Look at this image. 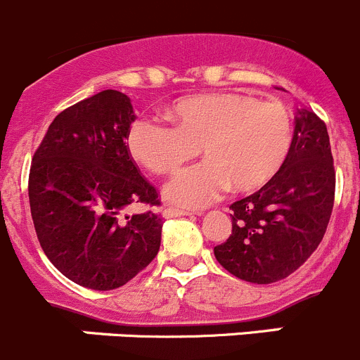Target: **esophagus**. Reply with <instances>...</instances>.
Wrapping results in <instances>:
<instances>
[{"label": "esophagus", "mask_w": 360, "mask_h": 360, "mask_svg": "<svg viewBox=\"0 0 360 360\" xmlns=\"http://www.w3.org/2000/svg\"><path fill=\"white\" fill-rule=\"evenodd\" d=\"M162 215L166 219H171V217H184V215H193V212L191 210H180V208H166V210L162 212Z\"/></svg>", "instance_id": "esophagus-1"}]
</instances>
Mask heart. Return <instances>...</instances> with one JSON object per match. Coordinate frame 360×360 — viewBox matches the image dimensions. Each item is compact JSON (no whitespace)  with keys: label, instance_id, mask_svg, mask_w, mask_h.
<instances>
[{"label":"heart","instance_id":"heart-1","mask_svg":"<svg viewBox=\"0 0 360 360\" xmlns=\"http://www.w3.org/2000/svg\"><path fill=\"white\" fill-rule=\"evenodd\" d=\"M173 125L138 118L127 131V150L153 174H173L203 153L207 162L184 171L166 187V198L198 208L222 191L263 189L285 166L292 148V122L277 101L242 94H205L178 98L167 109Z\"/></svg>","mask_w":360,"mask_h":360}]
</instances>
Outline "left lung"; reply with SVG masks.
Here are the masks:
<instances>
[{
	"label": "left lung",
	"mask_w": 360,
	"mask_h": 360,
	"mask_svg": "<svg viewBox=\"0 0 360 360\" xmlns=\"http://www.w3.org/2000/svg\"><path fill=\"white\" fill-rule=\"evenodd\" d=\"M336 171L327 125L299 109L285 166L263 189L231 203V235L215 245L235 277L270 285L295 272L316 251L334 207Z\"/></svg>",
	"instance_id": "obj_1"
}]
</instances>
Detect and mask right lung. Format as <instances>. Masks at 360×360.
<instances>
[{
    "label": "right lung",
    "mask_w": 360,
    "mask_h": 360,
    "mask_svg": "<svg viewBox=\"0 0 360 360\" xmlns=\"http://www.w3.org/2000/svg\"><path fill=\"white\" fill-rule=\"evenodd\" d=\"M134 120L131 98L104 90L63 109L33 155L28 194L40 248L84 288H120L159 252L160 215L125 214L132 203L160 205L127 150Z\"/></svg>",
    "instance_id": "right-lung-1"
}]
</instances>
